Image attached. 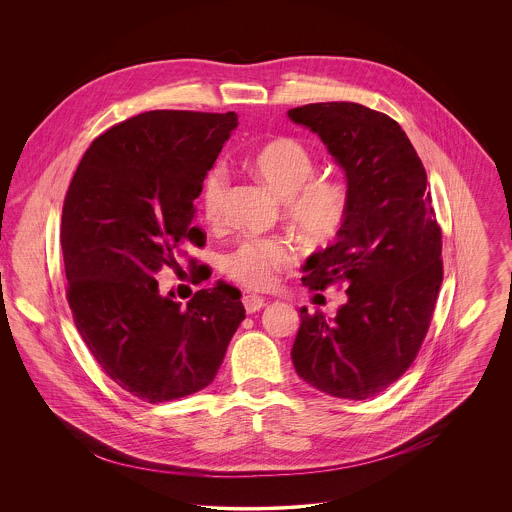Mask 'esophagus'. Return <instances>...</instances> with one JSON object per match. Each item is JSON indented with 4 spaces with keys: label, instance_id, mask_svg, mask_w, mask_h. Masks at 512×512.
Listing matches in <instances>:
<instances>
[{
    "label": "esophagus",
    "instance_id": "obj_1",
    "mask_svg": "<svg viewBox=\"0 0 512 512\" xmlns=\"http://www.w3.org/2000/svg\"><path fill=\"white\" fill-rule=\"evenodd\" d=\"M242 303H244L246 313H256V311H260L266 305V299L262 295H254L252 293V295H244Z\"/></svg>",
    "mask_w": 512,
    "mask_h": 512
}]
</instances>
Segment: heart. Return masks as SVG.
Returning a JSON list of instances; mask_svg holds the SVG:
<instances>
[{"instance_id": "b5f03b06", "label": "heart", "mask_w": 512, "mask_h": 512, "mask_svg": "<svg viewBox=\"0 0 512 512\" xmlns=\"http://www.w3.org/2000/svg\"><path fill=\"white\" fill-rule=\"evenodd\" d=\"M248 165L284 201L286 219L303 238L327 242L339 232L347 215V193L337 181L313 177V155L299 140L274 138L250 153ZM226 189L224 167H211L201 181L199 205L203 219L213 226L224 219ZM293 262L295 252L282 238L246 240L224 258V272L244 288L268 290Z\"/></svg>"}]
</instances>
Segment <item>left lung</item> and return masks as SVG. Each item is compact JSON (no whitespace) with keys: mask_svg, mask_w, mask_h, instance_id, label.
Returning a JSON list of instances; mask_svg holds the SVG:
<instances>
[{"mask_svg":"<svg viewBox=\"0 0 512 512\" xmlns=\"http://www.w3.org/2000/svg\"><path fill=\"white\" fill-rule=\"evenodd\" d=\"M347 177V215L335 244L313 252L303 286L347 282L335 317L299 309L295 372L317 390L366 400L414 363L443 280L441 228L426 169L390 116L355 102L292 108Z\"/></svg>","mask_w":512,"mask_h":512,"instance_id":"left-lung-1","label":"left lung"}]
</instances>
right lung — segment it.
<instances>
[{
	"label": "right lung",
	"instance_id": "obj_1",
	"mask_svg": "<svg viewBox=\"0 0 512 512\" xmlns=\"http://www.w3.org/2000/svg\"><path fill=\"white\" fill-rule=\"evenodd\" d=\"M236 126L234 112L134 116L86 149L65 197L61 246L74 325L104 372L144 402L209 386L246 317L240 292L224 282L181 307L155 280L163 266H177L183 246H201L193 201Z\"/></svg>",
	"mask_w": 512,
	"mask_h": 512
}]
</instances>
